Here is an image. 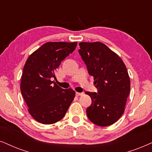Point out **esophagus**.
<instances>
[{
  "mask_svg": "<svg viewBox=\"0 0 152 152\" xmlns=\"http://www.w3.org/2000/svg\"><path fill=\"white\" fill-rule=\"evenodd\" d=\"M76 95L77 96H82V95H83V92H76Z\"/></svg>",
  "mask_w": 152,
  "mask_h": 152,
  "instance_id": "esophagus-1",
  "label": "esophagus"
}]
</instances>
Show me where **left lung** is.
<instances>
[{
	"instance_id": "1",
	"label": "left lung",
	"mask_w": 152,
	"mask_h": 152,
	"mask_svg": "<svg viewBox=\"0 0 152 152\" xmlns=\"http://www.w3.org/2000/svg\"><path fill=\"white\" fill-rule=\"evenodd\" d=\"M79 46L78 52L98 90V93L86 92L92 101L86 110L87 115L97 126H110L124 113L130 92L126 65L120 56L102 42H80Z\"/></svg>"
}]
</instances>
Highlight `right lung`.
<instances>
[{"mask_svg":"<svg viewBox=\"0 0 152 152\" xmlns=\"http://www.w3.org/2000/svg\"><path fill=\"white\" fill-rule=\"evenodd\" d=\"M76 45L77 42H46L26 60L21 92L28 112L38 122L51 124L62 120L74 100L75 91L61 88L51 78H56V69Z\"/></svg>","mask_w":152,"mask_h":152,"instance_id":"1","label":"right lung"}]
</instances>
